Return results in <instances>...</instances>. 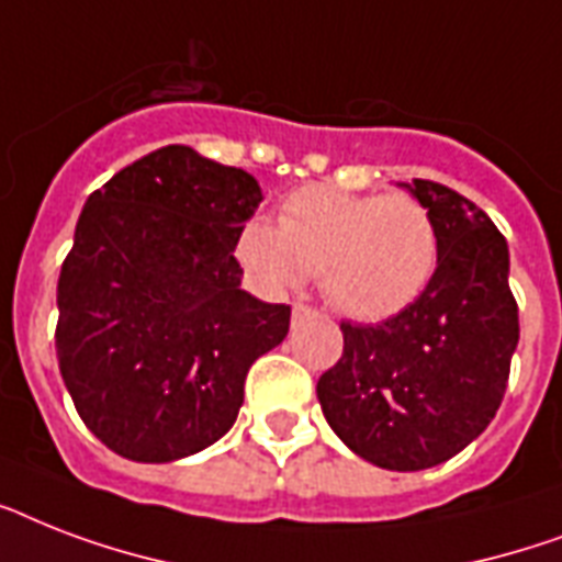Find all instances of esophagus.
I'll use <instances>...</instances> for the list:
<instances>
[{"label": "esophagus", "instance_id": "1", "mask_svg": "<svg viewBox=\"0 0 562 562\" xmlns=\"http://www.w3.org/2000/svg\"><path fill=\"white\" fill-rule=\"evenodd\" d=\"M308 317H315V312L308 306H303V303H294V308H291V321L300 324V321H308Z\"/></svg>", "mask_w": 562, "mask_h": 562}]
</instances>
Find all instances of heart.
Returning <instances> with one entry per match:
<instances>
[{
  "label": "heart",
  "mask_w": 562,
  "mask_h": 562,
  "mask_svg": "<svg viewBox=\"0 0 562 562\" xmlns=\"http://www.w3.org/2000/svg\"><path fill=\"white\" fill-rule=\"evenodd\" d=\"M262 289L321 277L329 306L352 321H384L423 294L437 268V224L411 194L306 187L282 203L280 227L250 221L236 245Z\"/></svg>",
  "instance_id": "b5f03b06"
}]
</instances>
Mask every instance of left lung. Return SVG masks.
Returning <instances> with one entry per match:
<instances>
[{
  "label": "left lung",
  "mask_w": 562,
  "mask_h": 562,
  "mask_svg": "<svg viewBox=\"0 0 562 562\" xmlns=\"http://www.w3.org/2000/svg\"><path fill=\"white\" fill-rule=\"evenodd\" d=\"M437 224V268L411 306L341 324L344 352L317 379L326 423L382 470L449 461L496 417L519 344L510 254L484 210L435 180L400 183Z\"/></svg>",
  "instance_id": "8db88e82"
}]
</instances>
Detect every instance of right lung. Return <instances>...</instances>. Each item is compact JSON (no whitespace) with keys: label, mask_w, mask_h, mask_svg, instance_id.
Listing matches in <instances>:
<instances>
[{"label":"right lung","mask_w":562,"mask_h":562,"mask_svg":"<svg viewBox=\"0 0 562 562\" xmlns=\"http://www.w3.org/2000/svg\"><path fill=\"white\" fill-rule=\"evenodd\" d=\"M262 203L254 175L166 145L87 198L57 280V364L92 435L169 463L233 428L247 370L291 306L241 289L236 245Z\"/></svg>","instance_id":"add662e5"}]
</instances>
